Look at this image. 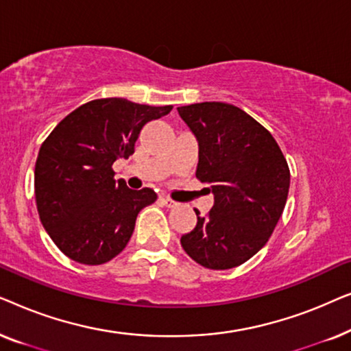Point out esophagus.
I'll return each instance as SVG.
<instances>
[{
    "instance_id": "esophagus-1",
    "label": "esophagus",
    "mask_w": 351,
    "mask_h": 351,
    "mask_svg": "<svg viewBox=\"0 0 351 351\" xmlns=\"http://www.w3.org/2000/svg\"><path fill=\"white\" fill-rule=\"evenodd\" d=\"M160 199H161L162 204L167 206V208H176V206L179 204V203H177V201L169 198V196H167V195H160Z\"/></svg>"
}]
</instances>
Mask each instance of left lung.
I'll use <instances>...</instances> for the list:
<instances>
[{
	"label": "left lung",
	"instance_id": "obj_1",
	"mask_svg": "<svg viewBox=\"0 0 351 351\" xmlns=\"http://www.w3.org/2000/svg\"><path fill=\"white\" fill-rule=\"evenodd\" d=\"M199 145L196 179L214 206L180 238L184 251L210 270H228L261 251L289 193L291 172L275 138L241 108L223 102L179 107Z\"/></svg>",
	"mask_w": 351,
	"mask_h": 351
}]
</instances>
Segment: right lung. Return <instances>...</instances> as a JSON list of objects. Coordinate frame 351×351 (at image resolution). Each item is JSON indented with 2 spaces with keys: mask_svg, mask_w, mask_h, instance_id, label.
Masks as SVG:
<instances>
[{
  "mask_svg": "<svg viewBox=\"0 0 351 351\" xmlns=\"http://www.w3.org/2000/svg\"><path fill=\"white\" fill-rule=\"evenodd\" d=\"M166 107L95 99L62 119L41 143L35 198L43 227L71 261L100 265L126 247L137 214L156 201L152 189L114 180L113 162L129 158L142 128Z\"/></svg>",
  "mask_w": 351,
  "mask_h": 351,
  "instance_id": "add662e5",
  "label": "right lung"
}]
</instances>
